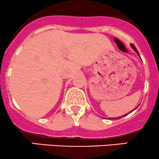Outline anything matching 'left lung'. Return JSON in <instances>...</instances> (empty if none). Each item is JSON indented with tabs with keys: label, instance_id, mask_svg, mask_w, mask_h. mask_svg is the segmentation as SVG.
<instances>
[{
	"label": "left lung",
	"instance_id": "left-lung-1",
	"mask_svg": "<svg viewBox=\"0 0 159 159\" xmlns=\"http://www.w3.org/2000/svg\"><path fill=\"white\" fill-rule=\"evenodd\" d=\"M131 46H132V47H133V49H134V50H135V51H136V52H137V54H138V55H139V54L138 51H137L136 48V47H135V46H134V45H133V44H131ZM132 111H133V110H132ZM126 115H127V114H125V115H123V116H120V117H117V118H114V119H118V118H121V117H123V116H126ZM110 119H111V118H110ZM112 119H113V118H112Z\"/></svg>",
	"mask_w": 159,
	"mask_h": 159
}]
</instances>
